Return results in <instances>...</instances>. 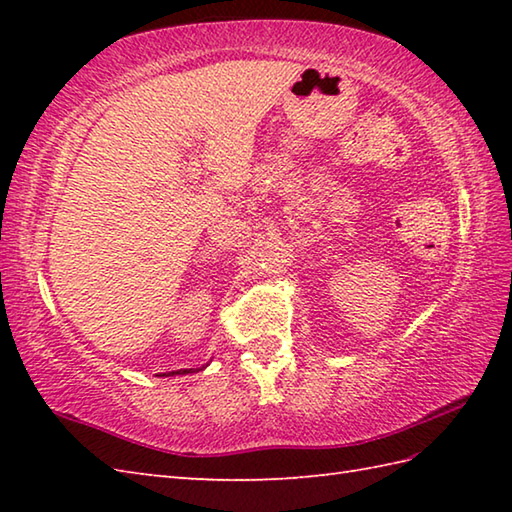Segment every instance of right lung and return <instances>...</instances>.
I'll list each match as a JSON object with an SVG mask.
<instances>
[{
    "label": "right lung",
    "instance_id": "add662e5",
    "mask_svg": "<svg viewBox=\"0 0 512 512\" xmlns=\"http://www.w3.org/2000/svg\"><path fill=\"white\" fill-rule=\"evenodd\" d=\"M189 372H191V369H189ZM189 372H187V369H184V372H171V374H189Z\"/></svg>",
    "mask_w": 512,
    "mask_h": 512
}]
</instances>
